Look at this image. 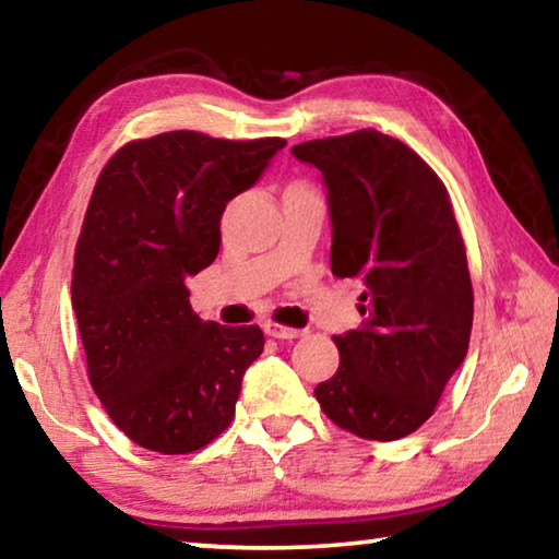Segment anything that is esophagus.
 <instances>
[{
  "label": "esophagus",
  "mask_w": 559,
  "mask_h": 559,
  "mask_svg": "<svg viewBox=\"0 0 559 559\" xmlns=\"http://www.w3.org/2000/svg\"><path fill=\"white\" fill-rule=\"evenodd\" d=\"M263 330H266V335L278 337V340H293V337L306 335V330L288 328V325H281V323H266V325H263Z\"/></svg>",
  "instance_id": "obj_1"
}]
</instances>
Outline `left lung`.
I'll return each instance as SVG.
<instances>
[{"label": "left lung", "instance_id": "left-lung-1", "mask_svg": "<svg viewBox=\"0 0 559 559\" xmlns=\"http://www.w3.org/2000/svg\"><path fill=\"white\" fill-rule=\"evenodd\" d=\"M328 187L337 278H362V325L335 335L337 372L316 386L340 429L394 441L421 427L468 353L473 288L451 197L402 140L377 130L293 147Z\"/></svg>", "mask_w": 559, "mask_h": 559}]
</instances>
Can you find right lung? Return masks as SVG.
<instances>
[{
    "instance_id": "right-lung-1",
    "label": "right lung",
    "mask_w": 559,
    "mask_h": 559,
    "mask_svg": "<svg viewBox=\"0 0 559 559\" xmlns=\"http://www.w3.org/2000/svg\"><path fill=\"white\" fill-rule=\"evenodd\" d=\"M283 145L173 130L122 145L98 175L71 302L93 392L138 447L192 453L234 419L266 340L259 325L204 323L185 278L216 259L226 202L257 185Z\"/></svg>"
}]
</instances>
